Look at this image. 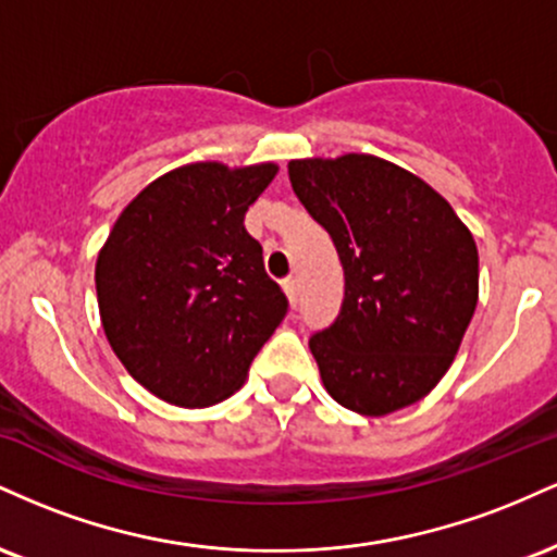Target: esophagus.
Returning a JSON list of instances; mask_svg holds the SVG:
<instances>
[{
	"mask_svg": "<svg viewBox=\"0 0 557 557\" xmlns=\"http://www.w3.org/2000/svg\"><path fill=\"white\" fill-rule=\"evenodd\" d=\"M283 290H285L287 300H290L293 309H296V304H298V283H296V277H287L285 283H283Z\"/></svg>",
	"mask_w": 557,
	"mask_h": 557,
	"instance_id": "34e87169",
	"label": "esophagus"
}]
</instances>
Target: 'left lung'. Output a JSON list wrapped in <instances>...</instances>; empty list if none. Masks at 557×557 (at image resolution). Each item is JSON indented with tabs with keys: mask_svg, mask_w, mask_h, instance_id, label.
Masks as SVG:
<instances>
[{
	"mask_svg": "<svg viewBox=\"0 0 557 557\" xmlns=\"http://www.w3.org/2000/svg\"><path fill=\"white\" fill-rule=\"evenodd\" d=\"M287 175L345 272L341 314L309 341L324 389L361 417L421 400L474 317V235L430 183L387 159H293Z\"/></svg>",
	"mask_w": 557,
	"mask_h": 557,
	"instance_id": "left-lung-1",
	"label": "left lung"
}]
</instances>
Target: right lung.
I'll return each mask as SVG.
<instances>
[{
    "instance_id": "add662e5",
    "label": "right lung",
    "mask_w": 557,
    "mask_h": 557,
    "mask_svg": "<svg viewBox=\"0 0 557 557\" xmlns=\"http://www.w3.org/2000/svg\"><path fill=\"white\" fill-rule=\"evenodd\" d=\"M277 164L194 162L146 185L96 259L101 327L127 374L157 398H230L287 311L243 216Z\"/></svg>"
}]
</instances>
